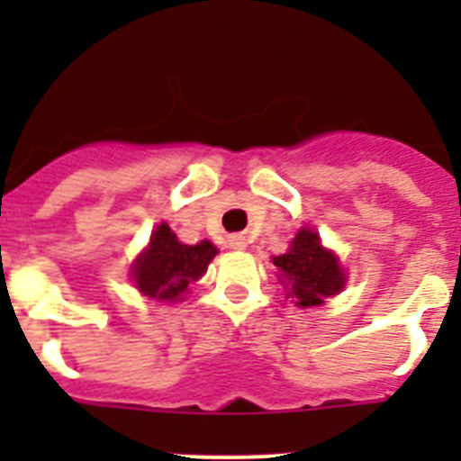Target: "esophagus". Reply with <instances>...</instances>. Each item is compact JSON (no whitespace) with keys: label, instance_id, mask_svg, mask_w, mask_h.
<instances>
[{"label":"esophagus","instance_id":"34e87169","mask_svg":"<svg viewBox=\"0 0 461 461\" xmlns=\"http://www.w3.org/2000/svg\"><path fill=\"white\" fill-rule=\"evenodd\" d=\"M228 247H230V249H244L247 242H244L242 235H230V238H228Z\"/></svg>","mask_w":461,"mask_h":461}]
</instances>
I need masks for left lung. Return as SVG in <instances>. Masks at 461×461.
Masks as SVG:
<instances>
[{
  "instance_id": "obj_1",
  "label": "left lung",
  "mask_w": 461,
  "mask_h": 461,
  "mask_svg": "<svg viewBox=\"0 0 461 461\" xmlns=\"http://www.w3.org/2000/svg\"><path fill=\"white\" fill-rule=\"evenodd\" d=\"M272 263L279 270L281 286L288 288L286 295L297 307H321L325 297L337 295L346 286L339 258L325 249L313 228H300L286 254L275 256Z\"/></svg>"
}]
</instances>
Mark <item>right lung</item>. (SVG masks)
<instances>
[{
    "instance_id": "obj_1",
    "label": "right lung",
    "mask_w": 461,
    "mask_h": 461,
    "mask_svg": "<svg viewBox=\"0 0 461 461\" xmlns=\"http://www.w3.org/2000/svg\"><path fill=\"white\" fill-rule=\"evenodd\" d=\"M217 247L207 240L198 244H182L168 223H158L149 244L133 260L131 279L142 295L158 303H180L194 281L207 272Z\"/></svg>"
}]
</instances>
